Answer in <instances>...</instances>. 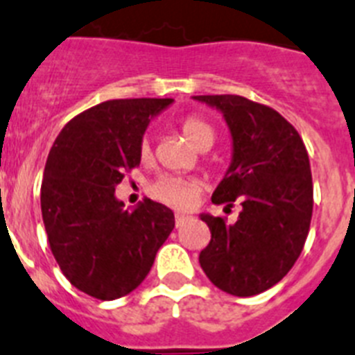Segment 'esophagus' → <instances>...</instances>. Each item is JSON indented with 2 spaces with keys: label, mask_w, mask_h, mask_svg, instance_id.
<instances>
[{
  "label": "esophagus",
  "mask_w": 355,
  "mask_h": 355,
  "mask_svg": "<svg viewBox=\"0 0 355 355\" xmlns=\"http://www.w3.org/2000/svg\"><path fill=\"white\" fill-rule=\"evenodd\" d=\"M189 218H191V216L182 214V212H177V214H175V225H177V227H180V225H184V221H187Z\"/></svg>",
  "instance_id": "obj_1"
}]
</instances>
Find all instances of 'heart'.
Here are the masks:
<instances>
[{
  "label": "heart",
  "mask_w": 355,
  "mask_h": 355,
  "mask_svg": "<svg viewBox=\"0 0 355 355\" xmlns=\"http://www.w3.org/2000/svg\"><path fill=\"white\" fill-rule=\"evenodd\" d=\"M182 134L186 135V139L189 141L193 146L205 148L212 146L216 137V132L205 119L196 118V116H189L180 123ZM150 155V143L148 139H143L141 143V157ZM200 182L193 180V178H182V177H160L159 180L153 182L152 195L160 202L168 203L171 207L177 209H187L196 202L200 195Z\"/></svg>",
  "instance_id": "b5f03b06"
}]
</instances>
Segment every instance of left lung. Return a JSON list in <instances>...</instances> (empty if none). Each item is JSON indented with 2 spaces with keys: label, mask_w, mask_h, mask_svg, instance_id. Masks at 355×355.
Here are the masks:
<instances>
[{
  "label": "left lung",
  "mask_w": 355,
  "mask_h": 355,
  "mask_svg": "<svg viewBox=\"0 0 355 355\" xmlns=\"http://www.w3.org/2000/svg\"><path fill=\"white\" fill-rule=\"evenodd\" d=\"M193 98L220 110L232 137L212 203L241 198L243 207L232 225L200 214L211 230L200 266L221 291L254 297L284 279L302 254L313 216L309 155L295 126L266 105L236 94Z\"/></svg>",
  "instance_id": "1"
}]
</instances>
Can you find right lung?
<instances>
[{
	"label": "right lung",
	"mask_w": 355,
	"mask_h": 355,
	"mask_svg": "<svg viewBox=\"0 0 355 355\" xmlns=\"http://www.w3.org/2000/svg\"><path fill=\"white\" fill-rule=\"evenodd\" d=\"M171 98L109 100L71 119L46 160L41 211L49 248L80 291L116 300L146 279L175 227L171 209L150 198L134 209L116 198L139 166L148 125Z\"/></svg>",
	"instance_id": "right-lung-1"
}]
</instances>
